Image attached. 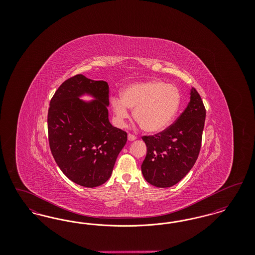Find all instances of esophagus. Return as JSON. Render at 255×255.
<instances>
[{"instance_id":"1","label":"esophagus","mask_w":255,"mask_h":255,"mask_svg":"<svg viewBox=\"0 0 255 255\" xmlns=\"http://www.w3.org/2000/svg\"><path fill=\"white\" fill-rule=\"evenodd\" d=\"M135 139H136V136H135V135H133L132 133H128V140L133 141V140H135Z\"/></svg>"}]
</instances>
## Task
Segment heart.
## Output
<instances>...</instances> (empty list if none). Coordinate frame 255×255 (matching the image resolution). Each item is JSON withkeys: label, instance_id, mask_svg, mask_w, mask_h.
Returning a JSON list of instances; mask_svg holds the SVG:
<instances>
[{"label": "heart", "instance_id": "1", "mask_svg": "<svg viewBox=\"0 0 255 255\" xmlns=\"http://www.w3.org/2000/svg\"><path fill=\"white\" fill-rule=\"evenodd\" d=\"M181 100L178 87L161 80H148L124 88L122 97L111 98V106L120 125L129 118L131 108L134 121L142 130L156 133L167 128L174 121Z\"/></svg>", "mask_w": 255, "mask_h": 255}]
</instances>
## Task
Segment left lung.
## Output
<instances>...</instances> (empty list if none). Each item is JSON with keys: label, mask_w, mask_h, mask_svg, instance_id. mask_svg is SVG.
<instances>
[{"label": "left lung", "mask_w": 255, "mask_h": 255, "mask_svg": "<svg viewBox=\"0 0 255 255\" xmlns=\"http://www.w3.org/2000/svg\"><path fill=\"white\" fill-rule=\"evenodd\" d=\"M205 121L203 100L192 88L190 101L176 122L160 133L142 136L147 154L141 172L147 182L170 187L186 176L199 156Z\"/></svg>", "instance_id": "8db88e82"}]
</instances>
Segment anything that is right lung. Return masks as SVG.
I'll return each mask as SVG.
<instances>
[{
    "label": "right lung",
    "mask_w": 255,
    "mask_h": 255,
    "mask_svg": "<svg viewBox=\"0 0 255 255\" xmlns=\"http://www.w3.org/2000/svg\"><path fill=\"white\" fill-rule=\"evenodd\" d=\"M90 94L86 103L79 97ZM109 86L76 74L61 84L49 103V148L61 171L73 182L97 187L107 182L127 133L109 122Z\"/></svg>",
    "instance_id": "right-lung-1"
}]
</instances>
